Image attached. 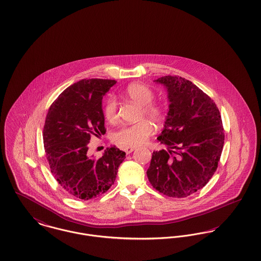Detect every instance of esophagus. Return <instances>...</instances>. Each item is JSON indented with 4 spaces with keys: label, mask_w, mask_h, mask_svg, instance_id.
<instances>
[{
    "label": "esophagus",
    "mask_w": 261,
    "mask_h": 261,
    "mask_svg": "<svg viewBox=\"0 0 261 261\" xmlns=\"http://www.w3.org/2000/svg\"><path fill=\"white\" fill-rule=\"evenodd\" d=\"M134 150H135V148H134V147H126V148H124V151L126 152V154H130V153H132Z\"/></svg>",
    "instance_id": "34e87169"
}]
</instances>
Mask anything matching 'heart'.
Masks as SVG:
<instances>
[{
    "label": "heart",
    "mask_w": 261,
    "mask_h": 261,
    "mask_svg": "<svg viewBox=\"0 0 261 261\" xmlns=\"http://www.w3.org/2000/svg\"><path fill=\"white\" fill-rule=\"evenodd\" d=\"M125 94L130 99L140 104L139 118L144 116L156 124H162L166 118L165 107L154 101L155 93L152 88L144 83H131L125 89ZM104 119L108 123H115L118 119V104L113 96L107 97L102 107ZM153 132L150 121L142 119L131 125H124L113 132L112 141L121 147H137L147 140Z\"/></svg>",
    "instance_id": "obj_1"
}]
</instances>
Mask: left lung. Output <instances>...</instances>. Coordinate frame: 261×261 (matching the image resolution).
Returning a JSON list of instances; mask_svg holds the SVG:
<instances>
[{
	"label": "left lung",
	"instance_id": "1",
	"mask_svg": "<svg viewBox=\"0 0 261 261\" xmlns=\"http://www.w3.org/2000/svg\"><path fill=\"white\" fill-rule=\"evenodd\" d=\"M156 82L169 92V112L158 140L168 150L154 151L147 177L154 189L186 198L202 189L218 169L224 143L221 113L214 100L179 75Z\"/></svg>",
	"mask_w": 261,
	"mask_h": 261
}]
</instances>
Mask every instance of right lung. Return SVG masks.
I'll return each mask as SVG.
<instances>
[{
  "label": "right lung",
  "instance_id": "1",
  "mask_svg": "<svg viewBox=\"0 0 261 261\" xmlns=\"http://www.w3.org/2000/svg\"><path fill=\"white\" fill-rule=\"evenodd\" d=\"M115 83L100 79L73 83L51 103L45 117L42 137L50 172L67 194L83 201L105 194L126 158L115 147L97 159L87 153L91 136L106 132L102 98Z\"/></svg>",
  "mask_w": 261,
  "mask_h": 261
}]
</instances>
